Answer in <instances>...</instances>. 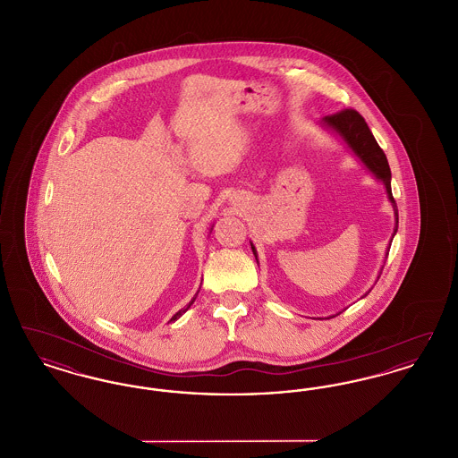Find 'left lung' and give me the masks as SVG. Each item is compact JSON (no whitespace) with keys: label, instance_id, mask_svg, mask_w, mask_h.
Here are the masks:
<instances>
[{"label":"left lung","instance_id":"1","mask_svg":"<svg viewBox=\"0 0 458 458\" xmlns=\"http://www.w3.org/2000/svg\"><path fill=\"white\" fill-rule=\"evenodd\" d=\"M319 125L323 129H327V131H333L335 135H338L344 140V144L353 153V156L369 170L370 174H374L385 185L386 196H388L390 202H392L393 213H394V230H393L392 239H390L388 250H386V258H388L393 237H394V233L398 230V209H396V202L393 199L392 172H390V165H388L386 156L383 153V149L377 146V142H376L372 131H369L366 120L355 109H344V111H340L336 114L325 116L319 122ZM250 247H252V252H254V256L258 259V252H256L254 243H250Z\"/></svg>","mask_w":458,"mask_h":458}]
</instances>
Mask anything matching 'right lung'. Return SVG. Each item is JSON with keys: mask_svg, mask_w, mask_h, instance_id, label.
<instances>
[{"mask_svg": "<svg viewBox=\"0 0 458 458\" xmlns=\"http://www.w3.org/2000/svg\"><path fill=\"white\" fill-rule=\"evenodd\" d=\"M197 293H199V292H197ZM197 293H196V297H197ZM196 297H194V299H192V301H191V302H189V304L185 305V307H183V309H180V310H178V312H176V314H174V318H172V319H170V323H174V321H176V319H178V318H182V314H183V312H185V310H189V307H191V305L194 304V301H196Z\"/></svg>", "mask_w": 458, "mask_h": 458, "instance_id": "right-lung-1", "label": "right lung"}]
</instances>
